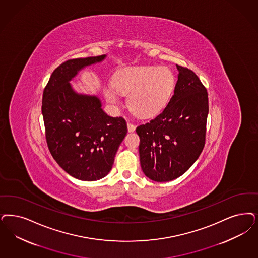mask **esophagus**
I'll return each mask as SVG.
<instances>
[{
  "label": "esophagus",
  "mask_w": 258,
  "mask_h": 258,
  "mask_svg": "<svg viewBox=\"0 0 258 258\" xmlns=\"http://www.w3.org/2000/svg\"><path fill=\"white\" fill-rule=\"evenodd\" d=\"M135 124H132V123H130V122H127V131L130 132V133H133L135 131Z\"/></svg>",
  "instance_id": "1"
}]
</instances>
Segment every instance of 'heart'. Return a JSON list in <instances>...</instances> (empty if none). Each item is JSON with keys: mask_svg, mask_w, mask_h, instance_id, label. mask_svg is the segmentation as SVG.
<instances>
[{"mask_svg": "<svg viewBox=\"0 0 258 258\" xmlns=\"http://www.w3.org/2000/svg\"><path fill=\"white\" fill-rule=\"evenodd\" d=\"M175 76L165 67H136L118 71L112 85L104 89L110 104L118 103L117 92L127 95V107L135 115L149 118L160 113L175 88Z\"/></svg>", "mask_w": 258, "mask_h": 258, "instance_id": "obj_1", "label": "heart"}]
</instances>
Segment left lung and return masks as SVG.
Returning a JSON list of instances; mask_svg holds the SVG:
<instances>
[{
    "instance_id": "8db88e82",
    "label": "left lung",
    "mask_w": 258,
    "mask_h": 258,
    "mask_svg": "<svg viewBox=\"0 0 258 258\" xmlns=\"http://www.w3.org/2000/svg\"><path fill=\"white\" fill-rule=\"evenodd\" d=\"M174 94L165 109L136 127L143 172L156 182L184 174L197 160L206 141L208 92L196 73L178 66Z\"/></svg>"
}]
</instances>
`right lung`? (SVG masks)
Listing matches in <instances>:
<instances>
[{"label":"right lung","instance_id":"obj_1","mask_svg":"<svg viewBox=\"0 0 258 258\" xmlns=\"http://www.w3.org/2000/svg\"><path fill=\"white\" fill-rule=\"evenodd\" d=\"M106 55L71 59L52 72L42 101L45 139L54 160L83 181L105 177L127 133L123 117H110L96 96L77 94L70 81L83 68Z\"/></svg>","mask_w":258,"mask_h":258}]
</instances>
